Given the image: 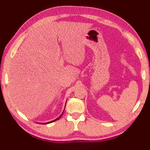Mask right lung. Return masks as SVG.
<instances>
[{"label":"right lung","instance_id":"obj_1","mask_svg":"<svg viewBox=\"0 0 150 150\" xmlns=\"http://www.w3.org/2000/svg\"><path fill=\"white\" fill-rule=\"evenodd\" d=\"M64 111V110H63ZM63 113L62 114V115H61L59 117H58L57 118H56V119H55V120H52V121H51V122H45V123H41L42 124H50V123H52V122H55V121H56V120H57L58 119H59L60 118H61V116H62V115H63Z\"/></svg>","mask_w":150,"mask_h":150}]
</instances>
